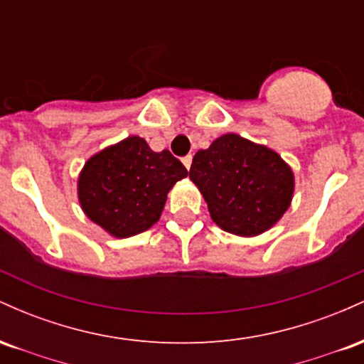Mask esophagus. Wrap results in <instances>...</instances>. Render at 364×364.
I'll list each match as a JSON object with an SVG mask.
<instances>
[{
    "label": "esophagus",
    "instance_id": "esophagus-1",
    "mask_svg": "<svg viewBox=\"0 0 364 364\" xmlns=\"http://www.w3.org/2000/svg\"><path fill=\"white\" fill-rule=\"evenodd\" d=\"M191 162H193V157H191V156L183 157V164H185V168H186V169H190V168H191Z\"/></svg>",
    "mask_w": 364,
    "mask_h": 364
}]
</instances>
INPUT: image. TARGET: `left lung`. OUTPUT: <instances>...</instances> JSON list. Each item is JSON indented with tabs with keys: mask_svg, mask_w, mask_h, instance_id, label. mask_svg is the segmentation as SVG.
<instances>
[{
	"mask_svg": "<svg viewBox=\"0 0 364 364\" xmlns=\"http://www.w3.org/2000/svg\"><path fill=\"white\" fill-rule=\"evenodd\" d=\"M190 178L202 191L214 223L240 236H257L289 207L294 178L274 150L235 133L195 154Z\"/></svg>",
	"mask_w": 364,
	"mask_h": 364,
	"instance_id": "obj_1",
	"label": "left lung"
}]
</instances>
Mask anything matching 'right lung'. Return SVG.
Returning <instances> with one entry per match:
<instances>
[{
  "mask_svg": "<svg viewBox=\"0 0 364 364\" xmlns=\"http://www.w3.org/2000/svg\"><path fill=\"white\" fill-rule=\"evenodd\" d=\"M188 174L169 150L154 152L140 136L89 159L78 179V198L90 220L116 237H129L156 224L168 191Z\"/></svg>",
  "mask_w": 364,
  "mask_h": 364,
  "instance_id": "obj_1",
  "label": "right lung"
}]
</instances>
